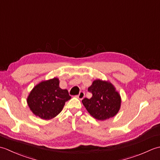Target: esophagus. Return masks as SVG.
I'll use <instances>...</instances> for the list:
<instances>
[{
	"label": "esophagus",
	"mask_w": 160,
	"mask_h": 160,
	"mask_svg": "<svg viewBox=\"0 0 160 160\" xmlns=\"http://www.w3.org/2000/svg\"><path fill=\"white\" fill-rule=\"evenodd\" d=\"M77 97L79 98L80 100H82L84 97V93L82 92V91H81V92H80V93L78 95Z\"/></svg>",
	"instance_id": "obj_1"
}]
</instances>
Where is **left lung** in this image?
I'll return each instance as SVG.
<instances>
[{
  "label": "left lung",
  "mask_w": 160,
  "mask_h": 160,
  "mask_svg": "<svg viewBox=\"0 0 160 160\" xmlns=\"http://www.w3.org/2000/svg\"><path fill=\"white\" fill-rule=\"evenodd\" d=\"M88 91L92 93V97L90 99L84 98L82 102L91 116L102 121L118 113L121 98L111 83L100 80H94Z\"/></svg>",
  "instance_id": "1"
}]
</instances>
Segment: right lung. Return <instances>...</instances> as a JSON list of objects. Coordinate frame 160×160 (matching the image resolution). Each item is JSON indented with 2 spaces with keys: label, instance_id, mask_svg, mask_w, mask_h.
<instances>
[{
  "label": "right lung",
  "instance_id": "1",
  "mask_svg": "<svg viewBox=\"0 0 160 160\" xmlns=\"http://www.w3.org/2000/svg\"><path fill=\"white\" fill-rule=\"evenodd\" d=\"M70 99L68 91L60 89L59 80L54 78L37 84L29 95L28 104L36 116L50 120L60 113Z\"/></svg>",
  "mask_w": 160,
  "mask_h": 160
}]
</instances>
